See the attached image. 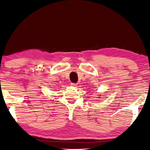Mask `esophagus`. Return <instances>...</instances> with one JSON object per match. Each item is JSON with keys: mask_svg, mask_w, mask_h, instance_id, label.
Instances as JSON below:
<instances>
[{"mask_svg": "<svg viewBox=\"0 0 150 150\" xmlns=\"http://www.w3.org/2000/svg\"><path fill=\"white\" fill-rule=\"evenodd\" d=\"M71 85L73 86V87H77V83H71Z\"/></svg>", "mask_w": 150, "mask_h": 150, "instance_id": "esophagus-1", "label": "esophagus"}]
</instances>
